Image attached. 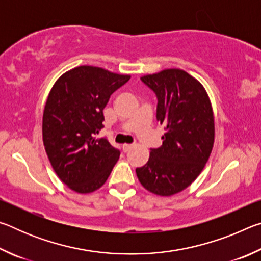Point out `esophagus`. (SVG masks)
<instances>
[{"instance_id": "34e87169", "label": "esophagus", "mask_w": 261, "mask_h": 261, "mask_svg": "<svg viewBox=\"0 0 261 261\" xmlns=\"http://www.w3.org/2000/svg\"><path fill=\"white\" fill-rule=\"evenodd\" d=\"M132 147H134V146H132V145H129V144H124V145H123V146H122L123 151H124L125 153L129 152Z\"/></svg>"}]
</instances>
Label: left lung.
I'll list each match as a JSON object with an SVG mask.
<instances>
[{
	"instance_id": "left-lung-1",
	"label": "left lung",
	"mask_w": 261,
	"mask_h": 261,
	"mask_svg": "<svg viewBox=\"0 0 261 261\" xmlns=\"http://www.w3.org/2000/svg\"><path fill=\"white\" fill-rule=\"evenodd\" d=\"M158 96L156 118L165 125L162 145L137 168L140 184L156 196L170 197L191 185L213 149L214 113L202 84L182 69L141 77Z\"/></svg>"
}]
</instances>
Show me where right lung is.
Here are the masks:
<instances>
[{
    "label": "right lung",
    "instance_id": "right-lung-1",
    "mask_svg": "<svg viewBox=\"0 0 261 261\" xmlns=\"http://www.w3.org/2000/svg\"><path fill=\"white\" fill-rule=\"evenodd\" d=\"M93 65L64 72L48 94L42 115V140L53 169L72 191L86 194L106 183L120 151L106 138L103 109L110 95L129 81Z\"/></svg>",
    "mask_w": 261,
    "mask_h": 261
}]
</instances>
